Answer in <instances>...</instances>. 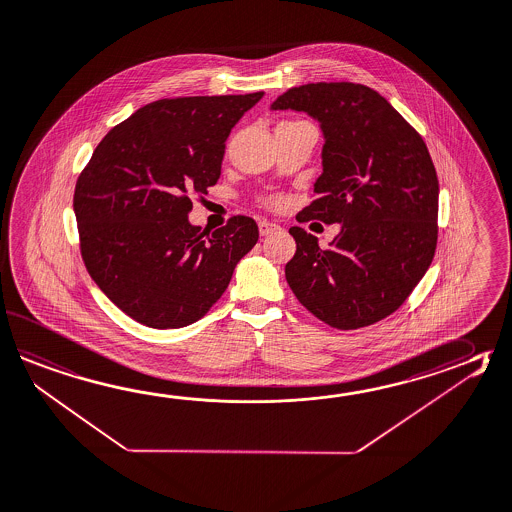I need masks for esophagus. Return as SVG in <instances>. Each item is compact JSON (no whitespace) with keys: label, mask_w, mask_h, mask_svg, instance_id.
Wrapping results in <instances>:
<instances>
[{"label":"esophagus","mask_w":512,"mask_h":512,"mask_svg":"<svg viewBox=\"0 0 512 512\" xmlns=\"http://www.w3.org/2000/svg\"><path fill=\"white\" fill-rule=\"evenodd\" d=\"M279 230H281V226L273 224L270 220H261V222H259V233H261L262 237H264V235H270V233H275V231Z\"/></svg>","instance_id":"obj_1"}]
</instances>
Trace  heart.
Masks as SVG:
<instances>
[{"mask_svg":"<svg viewBox=\"0 0 512 512\" xmlns=\"http://www.w3.org/2000/svg\"><path fill=\"white\" fill-rule=\"evenodd\" d=\"M270 204H272V206L273 204H277V200H270Z\"/></svg>","mask_w":512,"mask_h":512,"instance_id":"1","label":"heart"}]
</instances>
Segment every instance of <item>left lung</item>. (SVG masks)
Listing matches in <instances>:
<instances>
[{
  "mask_svg": "<svg viewBox=\"0 0 512 512\" xmlns=\"http://www.w3.org/2000/svg\"><path fill=\"white\" fill-rule=\"evenodd\" d=\"M272 109L304 111L323 129V175L303 222L341 224L328 248L303 228L286 281L337 330L377 323L407 301L438 244L439 182L427 144L381 94L352 82L292 87Z\"/></svg>",
  "mask_w": 512,
  "mask_h": 512,
  "instance_id": "1",
  "label": "left lung"
}]
</instances>
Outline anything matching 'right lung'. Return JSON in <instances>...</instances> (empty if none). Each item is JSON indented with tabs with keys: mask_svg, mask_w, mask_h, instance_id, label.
Instances as JSON below:
<instances>
[{
	"mask_svg": "<svg viewBox=\"0 0 512 512\" xmlns=\"http://www.w3.org/2000/svg\"><path fill=\"white\" fill-rule=\"evenodd\" d=\"M264 93L164 98L140 107L94 149L74 188L85 268L131 319L151 328L199 321L255 246L237 215L211 235L191 226L193 195L220 177L226 140Z\"/></svg>",
	"mask_w": 512,
	"mask_h": 512,
	"instance_id": "obj_1",
	"label": "right lung"
}]
</instances>
